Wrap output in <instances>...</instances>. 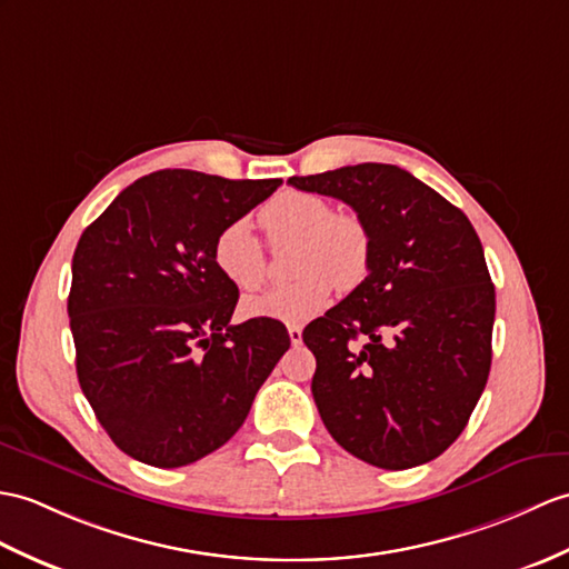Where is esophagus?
Wrapping results in <instances>:
<instances>
[{
  "mask_svg": "<svg viewBox=\"0 0 569 569\" xmlns=\"http://www.w3.org/2000/svg\"><path fill=\"white\" fill-rule=\"evenodd\" d=\"M288 337H290V345H300V341H302V327L300 325H288Z\"/></svg>",
  "mask_w": 569,
  "mask_h": 569,
  "instance_id": "obj_1",
  "label": "esophagus"
}]
</instances>
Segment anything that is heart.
Masks as SVG:
<instances>
[{"label":"heart","instance_id":"heart-1","mask_svg":"<svg viewBox=\"0 0 569 569\" xmlns=\"http://www.w3.org/2000/svg\"><path fill=\"white\" fill-rule=\"evenodd\" d=\"M271 247L296 242L290 271L296 281L271 288L242 302L244 317L306 322L327 308L335 286L351 290L371 269V232L353 213H335L325 198L283 191L259 210ZM216 269L240 290H257L267 279V254L247 220H234L213 242Z\"/></svg>","mask_w":569,"mask_h":569}]
</instances>
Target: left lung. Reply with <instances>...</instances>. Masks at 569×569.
<instances>
[{"label": "left lung", "instance_id": "obj_1", "mask_svg": "<svg viewBox=\"0 0 569 569\" xmlns=\"http://www.w3.org/2000/svg\"><path fill=\"white\" fill-rule=\"evenodd\" d=\"M288 183L351 206L373 244L366 279L302 329L327 431L376 468L429 463L466 429L490 376L495 286L478 232L395 164Z\"/></svg>", "mask_w": 569, "mask_h": 569}]
</instances>
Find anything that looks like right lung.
<instances>
[{"instance_id": "1", "label": "right lung", "mask_w": 569, "mask_h": 569, "mask_svg": "<svg viewBox=\"0 0 569 569\" xmlns=\"http://www.w3.org/2000/svg\"><path fill=\"white\" fill-rule=\"evenodd\" d=\"M281 187L162 169L130 183L82 232L68 298L84 398L130 458L181 468L242 427L290 347L279 320L230 325L237 286L218 232Z\"/></svg>"}]
</instances>
